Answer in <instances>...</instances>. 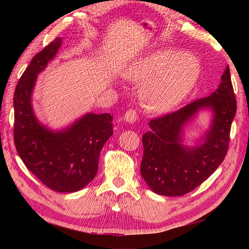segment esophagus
<instances>
[{"instance_id":"obj_1","label":"esophagus","mask_w":249,"mask_h":249,"mask_svg":"<svg viewBox=\"0 0 249 249\" xmlns=\"http://www.w3.org/2000/svg\"><path fill=\"white\" fill-rule=\"evenodd\" d=\"M137 119H138V114L134 108H129L124 115V121L127 122V123H134V122H136Z\"/></svg>"}]
</instances>
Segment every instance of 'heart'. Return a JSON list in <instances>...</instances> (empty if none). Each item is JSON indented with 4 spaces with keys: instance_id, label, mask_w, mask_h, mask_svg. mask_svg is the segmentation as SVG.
<instances>
[{
    "instance_id": "heart-1",
    "label": "heart",
    "mask_w": 249,
    "mask_h": 249,
    "mask_svg": "<svg viewBox=\"0 0 249 249\" xmlns=\"http://www.w3.org/2000/svg\"><path fill=\"white\" fill-rule=\"evenodd\" d=\"M201 73V65L190 53L162 49L138 59L125 70L130 81L147 82L142 90L145 107L167 112L190 93Z\"/></svg>"
}]
</instances>
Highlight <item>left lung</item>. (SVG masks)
<instances>
[{
    "label": "left lung",
    "instance_id": "left-lung-1",
    "mask_svg": "<svg viewBox=\"0 0 249 249\" xmlns=\"http://www.w3.org/2000/svg\"><path fill=\"white\" fill-rule=\"evenodd\" d=\"M215 92L184 105L178 111L150 121V129L142 135L144 155L141 172L157 195L180 196L195 190L217 169L229 150L231 122L236 114V99L230 67L222 75ZM214 113L213 126L205 142L195 149L180 145L184 124L200 108Z\"/></svg>",
    "mask_w": 249,
    "mask_h": 249
}]
</instances>
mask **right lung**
Masks as SVG:
<instances>
[{"label": "right lung", "instance_id": "right-lung-1", "mask_svg": "<svg viewBox=\"0 0 249 249\" xmlns=\"http://www.w3.org/2000/svg\"><path fill=\"white\" fill-rule=\"evenodd\" d=\"M56 38L34 56L14 93V142L25 166L56 192H75L94 179L103 146L113 134L108 113L84 115L69 128L52 132L38 123L32 107L37 74L56 56Z\"/></svg>", "mask_w": 249, "mask_h": 249}]
</instances>
